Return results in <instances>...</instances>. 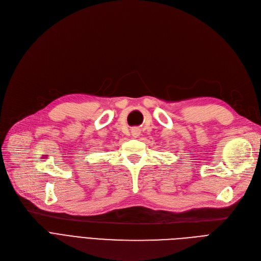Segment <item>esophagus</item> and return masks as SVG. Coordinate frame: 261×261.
Wrapping results in <instances>:
<instances>
[{
	"label": "esophagus",
	"mask_w": 261,
	"mask_h": 261,
	"mask_svg": "<svg viewBox=\"0 0 261 261\" xmlns=\"http://www.w3.org/2000/svg\"><path fill=\"white\" fill-rule=\"evenodd\" d=\"M131 133H132V135L134 136V138H138V136L140 135V130L139 129H132Z\"/></svg>",
	"instance_id": "esophagus-1"
}]
</instances>
